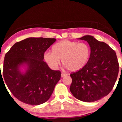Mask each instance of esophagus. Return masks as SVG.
Returning a JSON list of instances; mask_svg holds the SVG:
<instances>
[{
    "instance_id": "34e87169",
    "label": "esophagus",
    "mask_w": 122,
    "mask_h": 122,
    "mask_svg": "<svg viewBox=\"0 0 122 122\" xmlns=\"http://www.w3.org/2000/svg\"><path fill=\"white\" fill-rule=\"evenodd\" d=\"M67 76V74H66V73H62L61 74V77H64V76Z\"/></svg>"
}]
</instances>
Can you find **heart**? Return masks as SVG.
Returning a JSON list of instances; mask_svg holds the SVG:
<instances>
[{
  "instance_id": "b5f03b06",
  "label": "heart",
  "mask_w": 122,
  "mask_h": 122,
  "mask_svg": "<svg viewBox=\"0 0 122 122\" xmlns=\"http://www.w3.org/2000/svg\"><path fill=\"white\" fill-rule=\"evenodd\" d=\"M52 52L46 51L44 59L51 68L56 69L62 63L67 69L76 72L82 69L89 61L91 48L87 43L77 41L63 40L55 44Z\"/></svg>"
}]
</instances>
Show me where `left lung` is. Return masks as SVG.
Here are the masks:
<instances>
[{
  "label": "left lung",
  "mask_w": 122,
  "mask_h": 122,
  "mask_svg": "<svg viewBox=\"0 0 122 122\" xmlns=\"http://www.w3.org/2000/svg\"><path fill=\"white\" fill-rule=\"evenodd\" d=\"M79 39L89 43L91 56L86 66L71 73L72 81L70 90L77 99L94 102L112 90L117 78L119 63L115 51L107 44L90 36Z\"/></svg>",
  "instance_id": "obj_1"
}]
</instances>
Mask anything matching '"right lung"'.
Instances as JSON below:
<instances>
[{"mask_svg": "<svg viewBox=\"0 0 122 122\" xmlns=\"http://www.w3.org/2000/svg\"><path fill=\"white\" fill-rule=\"evenodd\" d=\"M56 40L54 38H27L14 44L5 54L2 71L5 81L10 91L21 102L39 105L47 101L52 94L61 73L49 68L43 59L46 51ZM23 63L27 65L25 74L19 69Z\"/></svg>", "mask_w": 122, "mask_h": 122, "instance_id": "1", "label": "right lung"}]
</instances>
